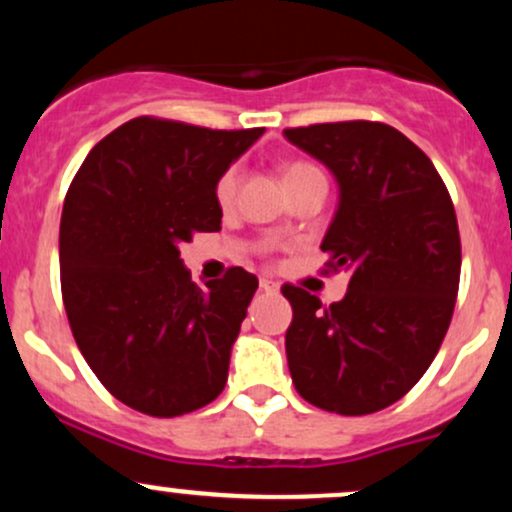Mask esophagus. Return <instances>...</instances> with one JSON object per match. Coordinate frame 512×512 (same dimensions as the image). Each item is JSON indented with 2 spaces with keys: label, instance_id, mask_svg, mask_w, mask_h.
<instances>
[{
  "label": "esophagus",
  "instance_id": "1",
  "mask_svg": "<svg viewBox=\"0 0 512 512\" xmlns=\"http://www.w3.org/2000/svg\"><path fill=\"white\" fill-rule=\"evenodd\" d=\"M260 289L267 291V293H276V291H279V284H276V281H272V279H264V276H262Z\"/></svg>",
  "mask_w": 512,
  "mask_h": 512
}]
</instances>
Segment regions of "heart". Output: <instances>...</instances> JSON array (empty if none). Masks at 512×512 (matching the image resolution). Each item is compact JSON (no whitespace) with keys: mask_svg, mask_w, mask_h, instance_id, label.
I'll use <instances>...</instances> for the list:
<instances>
[{"mask_svg":"<svg viewBox=\"0 0 512 512\" xmlns=\"http://www.w3.org/2000/svg\"><path fill=\"white\" fill-rule=\"evenodd\" d=\"M310 170H317V168L308 166V163H301V161L289 163V166L284 168V182L298 178V175L310 173ZM236 187H238L236 168L226 170V173H223L219 178V182H216V199H219L221 207H228V204L233 202V197H236Z\"/></svg>","mask_w":512,"mask_h":512,"instance_id":"b5f03b06","label":"heart"}]
</instances>
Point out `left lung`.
<instances>
[{
    "label": "left lung",
    "instance_id": "obj_1",
    "mask_svg": "<svg viewBox=\"0 0 512 512\" xmlns=\"http://www.w3.org/2000/svg\"><path fill=\"white\" fill-rule=\"evenodd\" d=\"M337 180L322 252L349 274L342 301L284 286L286 358L298 395L344 416L373 414L419 383L450 327L460 231L431 158L383 122L284 129Z\"/></svg>",
    "mask_w": 512,
    "mask_h": 512
}]
</instances>
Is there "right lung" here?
I'll return each mask as SVG.
<instances>
[{
  "mask_svg": "<svg viewBox=\"0 0 512 512\" xmlns=\"http://www.w3.org/2000/svg\"><path fill=\"white\" fill-rule=\"evenodd\" d=\"M262 134L134 117L88 151L69 187L64 310L96 378L142 414H187L226 385L257 276L233 267L197 286L180 245L221 231L216 182Z\"/></svg>",
  "mask_w": 512,
  "mask_h": 512,
  "instance_id": "add662e5",
  "label": "right lung"
}]
</instances>
